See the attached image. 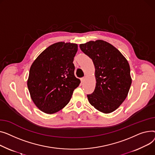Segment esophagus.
Masks as SVG:
<instances>
[{"instance_id":"esophagus-1","label":"esophagus","mask_w":155,"mask_h":155,"mask_svg":"<svg viewBox=\"0 0 155 155\" xmlns=\"http://www.w3.org/2000/svg\"><path fill=\"white\" fill-rule=\"evenodd\" d=\"M85 79H86V78H85V77H84V78H82L81 79V81L82 83H83V82H84V80H85Z\"/></svg>"}]
</instances>
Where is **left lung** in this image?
<instances>
[{"label": "left lung", "mask_w": 155, "mask_h": 155, "mask_svg": "<svg viewBox=\"0 0 155 155\" xmlns=\"http://www.w3.org/2000/svg\"><path fill=\"white\" fill-rule=\"evenodd\" d=\"M81 50L93 60L96 87L87 94L89 103L104 113L115 111L128 96L131 84L129 63L113 45L102 40L79 45Z\"/></svg>", "instance_id": "left-lung-1"}]
</instances>
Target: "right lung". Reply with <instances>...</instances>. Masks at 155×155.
Wrapping results in <instances>:
<instances>
[{
    "mask_svg": "<svg viewBox=\"0 0 155 155\" xmlns=\"http://www.w3.org/2000/svg\"><path fill=\"white\" fill-rule=\"evenodd\" d=\"M78 45L59 42L45 49L34 61L27 80L31 97L39 110L55 113L69 102L81 81L74 76Z\"/></svg>",
    "mask_w": 155,
    "mask_h": 155,
    "instance_id": "right-lung-1",
    "label": "right lung"
}]
</instances>
